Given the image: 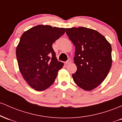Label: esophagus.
Listing matches in <instances>:
<instances>
[{"mask_svg":"<svg viewBox=\"0 0 122 122\" xmlns=\"http://www.w3.org/2000/svg\"><path fill=\"white\" fill-rule=\"evenodd\" d=\"M71 62H72V61H71V60H68V61H67L66 62H65V64H71Z\"/></svg>","mask_w":122,"mask_h":122,"instance_id":"34e87169","label":"esophagus"}]
</instances>
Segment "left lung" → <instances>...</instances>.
<instances>
[{
	"mask_svg": "<svg viewBox=\"0 0 122 122\" xmlns=\"http://www.w3.org/2000/svg\"><path fill=\"white\" fill-rule=\"evenodd\" d=\"M65 31L75 46L73 60L77 71L72 74L73 81L84 90H93L104 80L111 68V44L91 29L66 28Z\"/></svg>",
	"mask_w": 122,
	"mask_h": 122,
	"instance_id": "8db88e82",
	"label": "left lung"
}]
</instances>
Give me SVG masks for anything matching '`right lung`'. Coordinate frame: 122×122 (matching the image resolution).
<instances>
[{"instance_id":"add662e5","label":"right lung","mask_w":122,"mask_h":122,"mask_svg":"<svg viewBox=\"0 0 122 122\" xmlns=\"http://www.w3.org/2000/svg\"><path fill=\"white\" fill-rule=\"evenodd\" d=\"M65 28L40 25L23 33L16 49L20 72L27 84L42 91L53 84L64 63L58 61L52 44Z\"/></svg>"}]
</instances>
